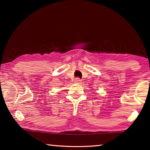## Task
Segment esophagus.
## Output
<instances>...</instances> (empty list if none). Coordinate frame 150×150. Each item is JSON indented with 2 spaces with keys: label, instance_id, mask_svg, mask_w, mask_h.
<instances>
[{
  "label": "esophagus",
  "instance_id": "1",
  "mask_svg": "<svg viewBox=\"0 0 150 150\" xmlns=\"http://www.w3.org/2000/svg\"><path fill=\"white\" fill-rule=\"evenodd\" d=\"M75 83H77V84H80L81 83V80L79 77H77L75 79Z\"/></svg>",
  "mask_w": 150,
  "mask_h": 150
}]
</instances>
